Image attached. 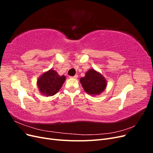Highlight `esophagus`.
<instances>
[{"instance_id":"34e87169","label":"esophagus","mask_w":153,"mask_h":153,"mask_svg":"<svg viewBox=\"0 0 153 153\" xmlns=\"http://www.w3.org/2000/svg\"><path fill=\"white\" fill-rule=\"evenodd\" d=\"M77 77H78V75H75V76H70L71 78H76Z\"/></svg>"}]
</instances>
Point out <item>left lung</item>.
Instances as JSON below:
<instances>
[{"label": "left lung", "instance_id": "1", "mask_svg": "<svg viewBox=\"0 0 153 153\" xmlns=\"http://www.w3.org/2000/svg\"><path fill=\"white\" fill-rule=\"evenodd\" d=\"M80 82L85 92L93 96L102 93L107 85L105 78L94 69L88 70L85 76L80 78Z\"/></svg>", "mask_w": 153, "mask_h": 153}]
</instances>
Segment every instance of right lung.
Masks as SVG:
<instances>
[{
	"instance_id": "1",
	"label": "right lung",
	"mask_w": 153,
	"mask_h": 153,
	"mask_svg": "<svg viewBox=\"0 0 153 153\" xmlns=\"http://www.w3.org/2000/svg\"><path fill=\"white\" fill-rule=\"evenodd\" d=\"M65 80V76H60L56 71L50 69L38 78L37 85L43 96H51L57 93Z\"/></svg>"
}]
</instances>
